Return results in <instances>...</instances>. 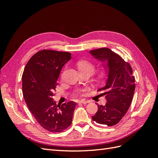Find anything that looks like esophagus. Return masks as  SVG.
<instances>
[{
    "instance_id": "esophagus-1",
    "label": "esophagus",
    "mask_w": 158,
    "mask_h": 158,
    "mask_svg": "<svg viewBox=\"0 0 158 158\" xmlns=\"http://www.w3.org/2000/svg\"><path fill=\"white\" fill-rule=\"evenodd\" d=\"M88 102H89L87 101V100H85V99H82V100H80V101L79 102L80 103H83V104H86V103H88Z\"/></svg>"
}]
</instances>
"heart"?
Returning a JSON list of instances; mask_svg holds the SVG:
<instances>
[{
    "instance_id": "obj_1",
    "label": "heart",
    "mask_w": 158,
    "mask_h": 158,
    "mask_svg": "<svg viewBox=\"0 0 158 158\" xmlns=\"http://www.w3.org/2000/svg\"><path fill=\"white\" fill-rule=\"evenodd\" d=\"M78 67L80 70L81 73H89L92 74L94 73L95 69V64L92 63V62L88 60H81L78 63ZM66 70V66L62 71L61 74H60V79L61 80H64V75H65V72ZM109 74V69L107 67H104L102 70H100L96 74L95 76V81L98 83H102L105 80H106ZM89 90L88 88H84L82 89L78 90L77 92L78 95H84L86 93V92Z\"/></svg>"
}]
</instances>
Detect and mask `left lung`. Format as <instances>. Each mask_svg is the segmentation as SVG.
<instances>
[{"label": "left lung", "instance_id": "left-lung-1", "mask_svg": "<svg viewBox=\"0 0 158 158\" xmlns=\"http://www.w3.org/2000/svg\"><path fill=\"white\" fill-rule=\"evenodd\" d=\"M95 58L108 61L109 74L106 85L98 92L107 99L105 106L98 105V110L93 121L112 127L125 116L132 101L135 89V78L131 66L122 57L107 47L90 51Z\"/></svg>", "mask_w": 158, "mask_h": 158}]
</instances>
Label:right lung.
Returning <instances> with one entry per match:
<instances>
[{
    "label": "right lung",
    "mask_w": 158,
    "mask_h": 158,
    "mask_svg": "<svg viewBox=\"0 0 158 158\" xmlns=\"http://www.w3.org/2000/svg\"><path fill=\"white\" fill-rule=\"evenodd\" d=\"M69 52L45 49L33 55L22 74V92L30 111L41 127L51 132H60L72 124L76 103L69 102L57 106L52 100L57 79Z\"/></svg>",
    "instance_id": "1"
}]
</instances>
